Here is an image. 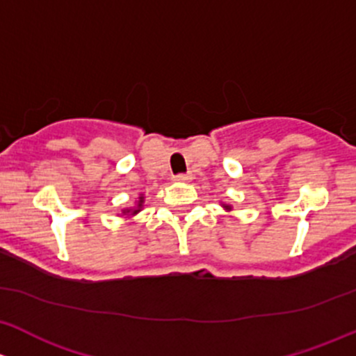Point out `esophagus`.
I'll return each mask as SVG.
<instances>
[{"label": "esophagus", "mask_w": 356, "mask_h": 356, "mask_svg": "<svg viewBox=\"0 0 356 356\" xmlns=\"http://www.w3.org/2000/svg\"><path fill=\"white\" fill-rule=\"evenodd\" d=\"M175 179H177V181H179V183H185V181H190L192 177H190V175H177Z\"/></svg>", "instance_id": "34e87169"}]
</instances>
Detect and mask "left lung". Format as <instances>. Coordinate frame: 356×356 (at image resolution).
I'll return each mask as SVG.
<instances>
[{
	"mask_svg": "<svg viewBox=\"0 0 356 356\" xmlns=\"http://www.w3.org/2000/svg\"><path fill=\"white\" fill-rule=\"evenodd\" d=\"M221 207L225 209L226 212H232V211H233V205H229V204H225V202H221Z\"/></svg>",
	"mask_w": 356,
	"mask_h": 356,
	"instance_id": "1",
	"label": "left lung"
}]
</instances>
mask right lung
Listing matches in <instances>:
<instances>
[{"mask_svg":"<svg viewBox=\"0 0 356 356\" xmlns=\"http://www.w3.org/2000/svg\"><path fill=\"white\" fill-rule=\"evenodd\" d=\"M144 202H145V197H144V193H140V195H138V200H135V205L122 209V216L123 218H134V216H137L138 212L144 209Z\"/></svg>","mask_w":356,"mask_h":356,"instance_id":"add662e5","label":"right lung"}]
</instances>
